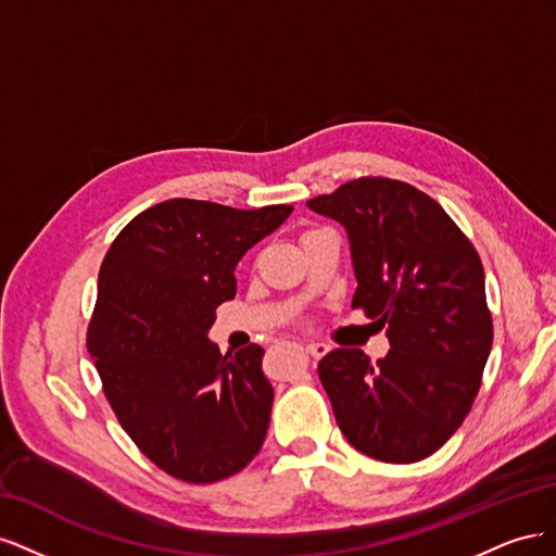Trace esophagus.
<instances>
[{"label": "esophagus", "instance_id": "1", "mask_svg": "<svg viewBox=\"0 0 556 556\" xmlns=\"http://www.w3.org/2000/svg\"><path fill=\"white\" fill-rule=\"evenodd\" d=\"M306 352L311 357H315V359H319V357H325L327 352H329V345L327 343H308L306 345Z\"/></svg>", "mask_w": 556, "mask_h": 556}]
</instances>
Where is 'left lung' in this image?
<instances>
[{
    "mask_svg": "<svg viewBox=\"0 0 556 556\" xmlns=\"http://www.w3.org/2000/svg\"><path fill=\"white\" fill-rule=\"evenodd\" d=\"M308 208L345 227L352 308L392 345L376 364L359 348H336L317 364L336 422L378 462L427 459L462 427L492 350L480 255L439 201L401 180L364 176Z\"/></svg>",
    "mask_w": 556,
    "mask_h": 556,
    "instance_id": "8db88e82",
    "label": "left lung"
}]
</instances>
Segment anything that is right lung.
<instances>
[{"label":"right lung","instance_id":"add662e5","mask_svg":"<svg viewBox=\"0 0 556 556\" xmlns=\"http://www.w3.org/2000/svg\"><path fill=\"white\" fill-rule=\"evenodd\" d=\"M290 213L162 201L117 233L99 268L88 350L104 394L137 447L182 482L239 473L264 443L274 403L264 350L223 355L208 329L237 294L239 260Z\"/></svg>","mask_w":556,"mask_h":556}]
</instances>
